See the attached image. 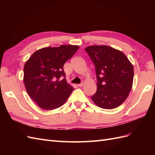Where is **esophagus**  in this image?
Wrapping results in <instances>:
<instances>
[{
    "label": "esophagus",
    "instance_id": "1",
    "mask_svg": "<svg viewBox=\"0 0 155 155\" xmlns=\"http://www.w3.org/2000/svg\"><path fill=\"white\" fill-rule=\"evenodd\" d=\"M83 85H84V83H83V82H82L81 84H78V87H83Z\"/></svg>",
    "mask_w": 155,
    "mask_h": 155
}]
</instances>
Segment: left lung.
Returning a JSON list of instances; mask_svg holds the SVG:
<instances>
[{"label": "left lung", "mask_w": 155, "mask_h": 155, "mask_svg": "<svg viewBox=\"0 0 155 155\" xmlns=\"http://www.w3.org/2000/svg\"><path fill=\"white\" fill-rule=\"evenodd\" d=\"M95 66L97 90L91 98L104 109L117 108L127 99L132 88L134 69L121 51L108 46L85 48Z\"/></svg>", "instance_id": "obj_1"}]
</instances>
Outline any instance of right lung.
Instances as JSON below:
<instances>
[{
  "label": "right lung",
  "mask_w": 155,
  "mask_h": 155,
  "mask_svg": "<svg viewBox=\"0 0 155 155\" xmlns=\"http://www.w3.org/2000/svg\"><path fill=\"white\" fill-rule=\"evenodd\" d=\"M78 48L77 45L42 48L26 62L23 78L26 90L42 109L61 107L73 91L66 80L63 66Z\"/></svg>",
  "instance_id": "right-lung-1"
}]
</instances>
